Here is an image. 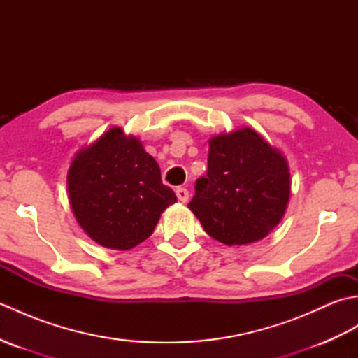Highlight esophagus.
Returning a JSON list of instances; mask_svg holds the SVG:
<instances>
[{
    "mask_svg": "<svg viewBox=\"0 0 358 358\" xmlns=\"http://www.w3.org/2000/svg\"><path fill=\"white\" fill-rule=\"evenodd\" d=\"M175 194H177V199L180 201L186 203L189 200V191L186 187H177V191H175Z\"/></svg>",
    "mask_w": 358,
    "mask_h": 358,
    "instance_id": "esophagus-1",
    "label": "esophagus"
}]
</instances>
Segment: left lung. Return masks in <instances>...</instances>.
Listing matches in <instances>:
<instances>
[{
    "instance_id": "8db88e82",
    "label": "left lung",
    "mask_w": 358,
    "mask_h": 358,
    "mask_svg": "<svg viewBox=\"0 0 358 358\" xmlns=\"http://www.w3.org/2000/svg\"><path fill=\"white\" fill-rule=\"evenodd\" d=\"M286 157L250 127L209 138L208 175L196 180L187 208L203 229L227 246L268 237L287 209Z\"/></svg>"
}]
</instances>
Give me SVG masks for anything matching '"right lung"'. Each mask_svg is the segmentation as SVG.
Listing matches in <instances>:
<instances>
[{
    "label": "right lung",
    "instance_id": "obj_1",
    "mask_svg": "<svg viewBox=\"0 0 358 358\" xmlns=\"http://www.w3.org/2000/svg\"><path fill=\"white\" fill-rule=\"evenodd\" d=\"M67 195L87 237L117 250L149 238L166 208L177 203L154 157L118 126L75 154L67 171Z\"/></svg>",
    "mask_w": 358,
    "mask_h": 358
}]
</instances>
